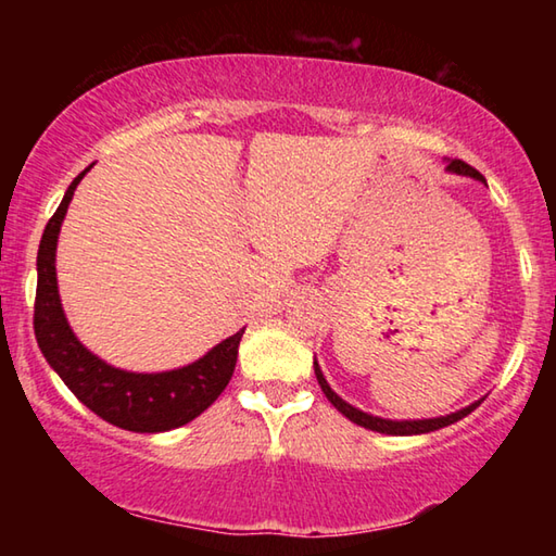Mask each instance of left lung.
I'll return each mask as SVG.
<instances>
[{"instance_id":"8db88e82","label":"left lung","mask_w":556,"mask_h":556,"mask_svg":"<svg viewBox=\"0 0 556 556\" xmlns=\"http://www.w3.org/2000/svg\"><path fill=\"white\" fill-rule=\"evenodd\" d=\"M448 172H456V174H464V176H473V178H478V181H485V178L478 174L473 166H468L466 162H460V159H454V162H448ZM314 370H316V380H318V384H321V390H324V394L328 397V402H331L338 412L345 414V417L351 419V421H355V425H361L365 429H372V431H380V434H392V437L427 434V431H437L441 427H448V425H454V421L464 419L466 414H470V412L478 407V404H481V402H473L466 409L454 412V414H446V417H437V419H417V421L380 419V417H372V414H368V412H361V409L351 407V404H348L345 400L338 397V394L331 388H328V382L324 378L321 368H318V363H314Z\"/></svg>"}]
</instances>
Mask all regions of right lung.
<instances>
[{"label": "right lung", "instance_id": "obj_1", "mask_svg": "<svg viewBox=\"0 0 556 556\" xmlns=\"http://www.w3.org/2000/svg\"><path fill=\"white\" fill-rule=\"evenodd\" d=\"M86 172H90V166ZM86 172L73 178L39 244V257H36L39 281H36L34 301L36 343L68 390L100 419L137 434H156V431L184 427L208 409L230 382L244 328L225 338L201 361L168 372L144 375L117 370L92 355L65 321L59 285H55V242L75 186Z\"/></svg>", "mask_w": 556, "mask_h": 556}]
</instances>
